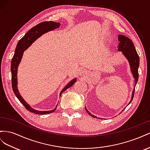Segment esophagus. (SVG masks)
Instances as JSON below:
<instances>
[{
  "label": "esophagus",
  "mask_w": 150,
  "mask_h": 150,
  "mask_svg": "<svg viewBox=\"0 0 150 150\" xmlns=\"http://www.w3.org/2000/svg\"><path fill=\"white\" fill-rule=\"evenodd\" d=\"M83 70H80V74H83Z\"/></svg>",
  "instance_id": "1"
}]
</instances>
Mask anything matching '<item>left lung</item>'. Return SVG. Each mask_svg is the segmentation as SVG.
<instances>
[{"instance_id": "8db88e82", "label": "left lung", "mask_w": 150, "mask_h": 150, "mask_svg": "<svg viewBox=\"0 0 150 150\" xmlns=\"http://www.w3.org/2000/svg\"><path fill=\"white\" fill-rule=\"evenodd\" d=\"M118 41H119V46H118V51H122L124 56L126 58L128 62H129L131 73L134 78L135 86H134L133 91H132V93L131 99L129 103V104L131 102L132 99H133L134 94V88L136 87V83L138 82V77H139L138 68L139 65V58L138 53L136 52L134 45H133V43H132V41L129 39V38H128L127 37L124 35H118ZM85 110H86L87 112L90 115H91L92 117L97 118L96 116H95V115L91 114V112H90L86 108H85Z\"/></svg>"}]
</instances>
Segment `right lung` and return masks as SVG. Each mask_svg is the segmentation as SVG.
I'll return each instance as SVG.
<instances>
[{
	"label": "right lung",
	"mask_w": 150,
	"mask_h": 150,
	"mask_svg": "<svg viewBox=\"0 0 150 150\" xmlns=\"http://www.w3.org/2000/svg\"><path fill=\"white\" fill-rule=\"evenodd\" d=\"M59 25H60V23H55L53 22V21H45V22H42L35 25V27L32 28L19 41L18 45L16 46L14 54L12 59L11 71L12 75V90H13V92L17 98H18L19 100L23 104L25 109L29 110V112H31L33 113H35L37 114H50L51 112H53L54 111L56 110L57 106H56V108L51 110L40 111L33 109L23 99V98L20 95L18 89V80H18V78H17V74H18V66L21 61V59H22L24 51L26 50L28 48V47L31 46L34 41H36V39H38V38H40L41 35H44L45 33L50 31H53L54 29L58 28L59 27ZM76 79H73L71 81H70V82L65 87V88H63V89L61 91L60 93H59V97L61 96V94L64 91H65L67 88L71 87L72 85L76 82Z\"/></svg>",
	"instance_id": "1"
}]
</instances>
